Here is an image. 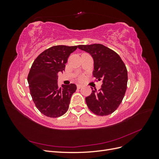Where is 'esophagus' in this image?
<instances>
[{
  "label": "esophagus",
  "mask_w": 159,
  "mask_h": 159,
  "mask_svg": "<svg viewBox=\"0 0 159 159\" xmlns=\"http://www.w3.org/2000/svg\"><path fill=\"white\" fill-rule=\"evenodd\" d=\"M82 87H83L82 85H81V84H77V88H78V89H80V88H81Z\"/></svg>",
  "instance_id": "obj_1"
}]
</instances>
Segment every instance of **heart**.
I'll use <instances>...</instances> for the list:
<instances>
[{"instance_id": "b5f03b06", "label": "heart", "mask_w": 159, "mask_h": 159, "mask_svg": "<svg viewBox=\"0 0 159 159\" xmlns=\"http://www.w3.org/2000/svg\"><path fill=\"white\" fill-rule=\"evenodd\" d=\"M78 79H79L80 80H82V79H83V77H82V76H81V75H80V76H79V78H78Z\"/></svg>"}]
</instances>
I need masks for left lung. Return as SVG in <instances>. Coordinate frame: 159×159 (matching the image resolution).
I'll return each instance as SVG.
<instances>
[{
	"label": "left lung",
	"instance_id": "left-lung-1",
	"mask_svg": "<svg viewBox=\"0 0 159 159\" xmlns=\"http://www.w3.org/2000/svg\"><path fill=\"white\" fill-rule=\"evenodd\" d=\"M78 46L93 57V75L103 82L102 88L98 91L92 90L91 95L85 98L88 107L91 112L99 116L111 114L122 102L127 89L126 66L116 52L103 44Z\"/></svg>",
	"mask_w": 159,
	"mask_h": 159
}]
</instances>
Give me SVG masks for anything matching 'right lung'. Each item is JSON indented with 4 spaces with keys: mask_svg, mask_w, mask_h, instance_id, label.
<instances>
[{
    "mask_svg": "<svg viewBox=\"0 0 159 159\" xmlns=\"http://www.w3.org/2000/svg\"><path fill=\"white\" fill-rule=\"evenodd\" d=\"M78 46H54L44 50L34 61L28 82L36 107L47 117L63 115L69 108L70 99L77 88L74 84H57V74L65 70V64L71 53Z\"/></svg>",
    "mask_w": 159,
    "mask_h": 159,
    "instance_id": "right-lung-1",
    "label": "right lung"
}]
</instances>
